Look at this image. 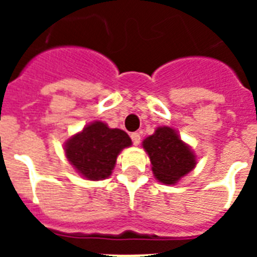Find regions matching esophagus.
<instances>
[{
    "label": "esophagus",
    "instance_id": "obj_1",
    "mask_svg": "<svg viewBox=\"0 0 257 257\" xmlns=\"http://www.w3.org/2000/svg\"><path fill=\"white\" fill-rule=\"evenodd\" d=\"M131 139H132L133 144H135V145H139V144H140V140H141L140 133H137V132L132 133V135H131Z\"/></svg>",
    "mask_w": 257,
    "mask_h": 257
}]
</instances>
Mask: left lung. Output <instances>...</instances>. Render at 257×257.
Segmentation results:
<instances>
[{
  "label": "left lung",
  "mask_w": 257,
  "mask_h": 257,
  "mask_svg": "<svg viewBox=\"0 0 257 257\" xmlns=\"http://www.w3.org/2000/svg\"><path fill=\"white\" fill-rule=\"evenodd\" d=\"M153 175L163 184H175L196 167V156L175 129L160 126L143 141Z\"/></svg>",
  "instance_id": "obj_1"
}]
</instances>
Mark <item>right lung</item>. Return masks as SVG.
Returning <instances> with one entry per match:
<instances>
[{
    "instance_id": "obj_1",
    "label": "right lung",
    "mask_w": 257,
    "mask_h": 257,
    "mask_svg": "<svg viewBox=\"0 0 257 257\" xmlns=\"http://www.w3.org/2000/svg\"><path fill=\"white\" fill-rule=\"evenodd\" d=\"M131 145L132 140L124 131L94 121L66 141L65 155L85 179L104 180L112 173L118 153Z\"/></svg>"
}]
</instances>
